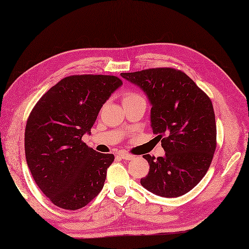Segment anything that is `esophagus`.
Listing matches in <instances>:
<instances>
[{
  "label": "esophagus",
  "mask_w": 249,
  "mask_h": 249,
  "mask_svg": "<svg viewBox=\"0 0 249 249\" xmlns=\"http://www.w3.org/2000/svg\"><path fill=\"white\" fill-rule=\"evenodd\" d=\"M119 157H121L122 160H131L134 158V155H130V154H128V153H125V152H120L119 153Z\"/></svg>",
  "instance_id": "34e87169"
}]
</instances>
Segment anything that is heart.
I'll list each match as a JSON object with an SVG mask.
<instances>
[{
  "instance_id": "heart-1",
  "label": "heart",
  "mask_w": 249,
  "mask_h": 249,
  "mask_svg": "<svg viewBox=\"0 0 249 249\" xmlns=\"http://www.w3.org/2000/svg\"><path fill=\"white\" fill-rule=\"evenodd\" d=\"M137 99H143V98H142L140 95L137 93H133V92L126 93L123 96V104L128 103V102H134V100H137Z\"/></svg>"
}]
</instances>
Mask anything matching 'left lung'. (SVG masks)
Here are the masks:
<instances>
[{
    "mask_svg": "<svg viewBox=\"0 0 249 249\" xmlns=\"http://www.w3.org/2000/svg\"><path fill=\"white\" fill-rule=\"evenodd\" d=\"M149 98L151 127L161 140L165 155L143 158L150 165L141 185L165 198L192 190L208 172L216 150L213 105L186 73L174 68L122 72Z\"/></svg>",
    "mask_w": 249,
    "mask_h": 249,
    "instance_id": "left-lung-1",
    "label": "left lung"
}]
</instances>
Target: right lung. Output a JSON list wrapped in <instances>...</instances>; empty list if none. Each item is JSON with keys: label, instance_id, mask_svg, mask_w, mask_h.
<instances>
[{"label": "right lung", "instance_id": "right-lung-1", "mask_svg": "<svg viewBox=\"0 0 249 249\" xmlns=\"http://www.w3.org/2000/svg\"><path fill=\"white\" fill-rule=\"evenodd\" d=\"M122 84L115 76L66 77L30 113L24 135L26 162L37 186L61 209H81L104 187L114 156L96 152L81 139L91 134L103 105Z\"/></svg>", "mask_w": 249, "mask_h": 249}]
</instances>
